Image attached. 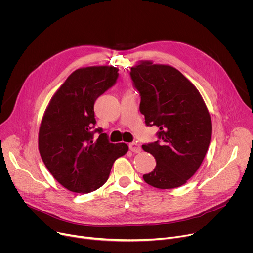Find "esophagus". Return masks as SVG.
Instances as JSON below:
<instances>
[{"label": "esophagus", "mask_w": 253, "mask_h": 253, "mask_svg": "<svg viewBox=\"0 0 253 253\" xmlns=\"http://www.w3.org/2000/svg\"><path fill=\"white\" fill-rule=\"evenodd\" d=\"M129 150L133 153H140L142 151V148L138 143H130L129 144Z\"/></svg>", "instance_id": "obj_1"}]
</instances>
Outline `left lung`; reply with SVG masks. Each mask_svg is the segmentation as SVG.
I'll list each match as a JSON object with an SVG mask.
<instances>
[{
	"label": "left lung",
	"instance_id": "1",
	"mask_svg": "<svg viewBox=\"0 0 253 253\" xmlns=\"http://www.w3.org/2000/svg\"><path fill=\"white\" fill-rule=\"evenodd\" d=\"M147 126L159 128V141L143 145L156 159L144 180L157 188L183 185L198 171L211 138V120L199 90L177 69L140 61L130 68Z\"/></svg>",
	"mask_w": 253,
	"mask_h": 253
}]
</instances>
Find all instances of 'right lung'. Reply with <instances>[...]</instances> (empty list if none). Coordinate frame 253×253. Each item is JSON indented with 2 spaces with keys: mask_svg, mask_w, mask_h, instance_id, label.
I'll return each mask as SVG.
<instances>
[{
  "mask_svg": "<svg viewBox=\"0 0 253 253\" xmlns=\"http://www.w3.org/2000/svg\"><path fill=\"white\" fill-rule=\"evenodd\" d=\"M119 69L92 66L74 71L53 94L38 132L42 159L54 179L67 189L89 193L108 179L114 161L128 151L112 144L95 124L94 103L118 79ZM100 137L96 141L92 134Z\"/></svg>",
  "mask_w": 253,
  "mask_h": 253,
  "instance_id": "1",
  "label": "right lung"
}]
</instances>
